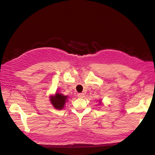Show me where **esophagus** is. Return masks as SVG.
<instances>
[{"mask_svg": "<svg viewBox=\"0 0 155 155\" xmlns=\"http://www.w3.org/2000/svg\"><path fill=\"white\" fill-rule=\"evenodd\" d=\"M78 96L79 97V98H83L84 97H85V94H84L83 93H79L78 94Z\"/></svg>", "mask_w": 155, "mask_h": 155, "instance_id": "34e87169", "label": "esophagus"}]
</instances>
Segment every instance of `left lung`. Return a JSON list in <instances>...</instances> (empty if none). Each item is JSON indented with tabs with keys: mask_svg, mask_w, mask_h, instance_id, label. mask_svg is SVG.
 <instances>
[{
	"mask_svg": "<svg viewBox=\"0 0 155 155\" xmlns=\"http://www.w3.org/2000/svg\"><path fill=\"white\" fill-rule=\"evenodd\" d=\"M100 104H101V101H100Z\"/></svg>",
	"mask_w": 155,
	"mask_h": 155,
	"instance_id": "left-lung-1",
	"label": "left lung"
}]
</instances>
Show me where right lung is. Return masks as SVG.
I'll return each mask as SVG.
<instances>
[{
  "instance_id": "add662e5",
  "label": "right lung",
  "mask_w": 155,
  "mask_h": 155,
  "mask_svg": "<svg viewBox=\"0 0 155 155\" xmlns=\"http://www.w3.org/2000/svg\"><path fill=\"white\" fill-rule=\"evenodd\" d=\"M68 96H64L59 92H56L54 96H51L50 100L51 104L56 109L61 110L63 109L65 103L67 101Z\"/></svg>"
}]
</instances>
